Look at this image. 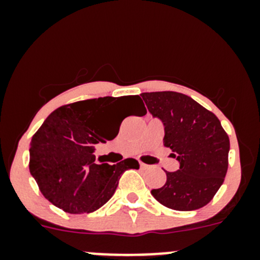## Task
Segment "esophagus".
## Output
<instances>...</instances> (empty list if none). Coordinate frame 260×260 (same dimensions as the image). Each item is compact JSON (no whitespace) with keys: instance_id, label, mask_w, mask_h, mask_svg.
<instances>
[{"instance_id":"esophagus-1","label":"esophagus","mask_w":260,"mask_h":260,"mask_svg":"<svg viewBox=\"0 0 260 260\" xmlns=\"http://www.w3.org/2000/svg\"><path fill=\"white\" fill-rule=\"evenodd\" d=\"M139 166L140 169H148V165H145L144 162H139Z\"/></svg>"}]
</instances>
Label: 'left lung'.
Returning a JSON list of instances; mask_svg holds the SVG:
<instances>
[{
    "label": "left lung",
    "instance_id": "1",
    "mask_svg": "<svg viewBox=\"0 0 260 260\" xmlns=\"http://www.w3.org/2000/svg\"><path fill=\"white\" fill-rule=\"evenodd\" d=\"M149 112L165 128L164 145L176 153L180 169L166 172V183L151 190L174 210L207 205L225 180L230 139L219 118L192 98L176 91L143 92Z\"/></svg>",
    "mask_w": 260,
    "mask_h": 260
}]
</instances>
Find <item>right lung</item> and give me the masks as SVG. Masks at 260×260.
<instances>
[{
	"label": "right lung",
	"mask_w": 260,
	"mask_h": 260,
	"mask_svg": "<svg viewBox=\"0 0 260 260\" xmlns=\"http://www.w3.org/2000/svg\"><path fill=\"white\" fill-rule=\"evenodd\" d=\"M127 104L147 113L139 95L99 98L63 105L44 121L30 142L29 170L49 202L66 213H92L115 193L121 175L139 169L138 161L116 165L95 162V144L117 136L109 128L113 112Z\"/></svg>",
	"instance_id": "right-lung-1"
}]
</instances>
